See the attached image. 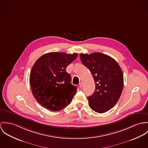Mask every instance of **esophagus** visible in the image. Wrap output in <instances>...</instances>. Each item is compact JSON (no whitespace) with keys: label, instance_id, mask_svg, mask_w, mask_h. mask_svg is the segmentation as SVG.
Listing matches in <instances>:
<instances>
[{"label":"esophagus","instance_id":"1","mask_svg":"<svg viewBox=\"0 0 148 148\" xmlns=\"http://www.w3.org/2000/svg\"><path fill=\"white\" fill-rule=\"evenodd\" d=\"M79 87H80V88H82V86H83V83H82V82H81V83H79Z\"/></svg>","mask_w":148,"mask_h":148}]
</instances>
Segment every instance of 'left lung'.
Instances as JSON below:
<instances>
[{"label": "left lung", "instance_id": "8db88e82", "mask_svg": "<svg viewBox=\"0 0 148 148\" xmlns=\"http://www.w3.org/2000/svg\"><path fill=\"white\" fill-rule=\"evenodd\" d=\"M79 56L95 83L94 92L87 97L88 105L96 112H106L115 106L121 96L124 86L122 70L114 58L106 54L95 52Z\"/></svg>", "mask_w": 148, "mask_h": 148}]
</instances>
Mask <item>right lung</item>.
Masks as SVG:
<instances>
[{
    "instance_id": "right-lung-1",
    "label": "right lung",
    "mask_w": 148,
    "mask_h": 148,
    "mask_svg": "<svg viewBox=\"0 0 148 148\" xmlns=\"http://www.w3.org/2000/svg\"><path fill=\"white\" fill-rule=\"evenodd\" d=\"M77 56V53L50 52L34 63L29 83L33 97L43 107L57 111L70 104L77 88L71 83V76L66 69Z\"/></svg>"
}]
</instances>
